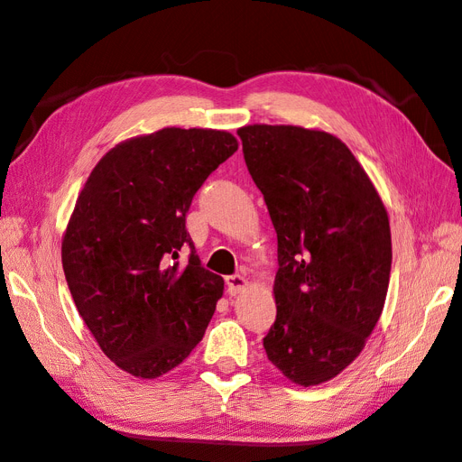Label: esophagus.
<instances>
[{
	"mask_svg": "<svg viewBox=\"0 0 462 462\" xmlns=\"http://www.w3.org/2000/svg\"><path fill=\"white\" fill-rule=\"evenodd\" d=\"M226 285H227V291H229V295H236V292H241L243 289H246V285H248V282H246V277L245 275H229V277H226Z\"/></svg>",
	"mask_w": 462,
	"mask_h": 462,
	"instance_id": "34e87169",
	"label": "esophagus"
}]
</instances>
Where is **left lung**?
Masks as SVG:
<instances>
[{"mask_svg": "<svg viewBox=\"0 0 462 462\" xmlns=\"http://www.w3.org/2000/svg\"><path fill=\"white\" fill-rule=\"evenodd\" d=\"M277 233V316L263 348L299 385L343 372L382 316L391 272L385 206L339 138L292 125L236 131Z\"/></svg>", "mask_w": 462, "mask_h": 462, "instance_id": "obj_1", "label": "left lung"}]
</instances>
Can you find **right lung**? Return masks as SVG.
<instances>
[{
    "label": "right lung",
    "instance_id": "1",
    "mask_svg": "<svg viewBox=\"0 0 462 462\" xmlns=\"http://www.w3.org/2000/svg\"><path fill=\"white\" fill-rule=\"evenodd\" d=\"M239 148L226 131L167 127L111 148L80 190L61 245L77 310L106 356L158 377L197 346L223 295L185 221L194 194ZM190 247L187 266L176 258Z\"/></svg>",
    "mask_w": 462,
    "mask_h": 462
}]
</instances>
